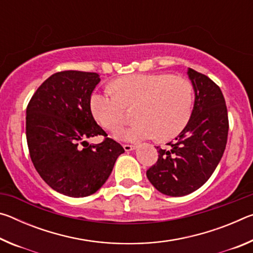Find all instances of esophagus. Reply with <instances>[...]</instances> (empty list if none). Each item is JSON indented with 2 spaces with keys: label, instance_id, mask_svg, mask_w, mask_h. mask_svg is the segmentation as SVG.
Masks as SVG:
<instances>
[{
  "label": "esophagus",
  "instance_id": "34e87169",
  "mask_svg": "<svg viewBox=\"0 0 253 253\" xmlns=\"http://www.w3.org/2000/svg\"><path fill=\"white\" fill-rule=\"evenodd\" d=\"M137 146L136 145H124V149H125L126 152H131L134 151V149H136Z\"/></svg>",
  "mask_w": 253,
  "mask_h": 253
}]
</instances>
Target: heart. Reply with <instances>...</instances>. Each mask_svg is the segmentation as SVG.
Listing matches in <instances>:
<instances>
[{
	"instance_id": "b5f03b06",
	"label": "heart",
	"mask_w": 253,
	"mask_h": 253,
	"mask_svg": "<svg viewBox=\"0 0 253 253\" xmlns=\"http://www.w3.org/2000/svg\"><path fill=\"white\" fill-rule=\"evenodd\" d=\"M132 106L136 123L117 131V139L131 143L156 136L161 140L170 139L190 121L193 87L183 77L136 74L115 80L110 91L95 92L90 98L93 117L108 130L123 126L124 107Z\"/></svg>"
}]
</instances>
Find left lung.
<instances>
[{"mask_svg": "<svg viewBox=\"0 0 253 253\" xmlns=\"http://www.w3.org/2000/svg\"><path fill=\"white\" fill-rule=\"evenodd\" d=\"M194 89L190 121L168 149H158L156 164L146 175L153 186L169 196H184L200 188L211 177L228 139L229 121L219 85L205 75L187 68Z\"/></svg>", "mask_w": 253, "mask_h": 253, "instance_id": "1", "label": "left lung"}]
</instances>
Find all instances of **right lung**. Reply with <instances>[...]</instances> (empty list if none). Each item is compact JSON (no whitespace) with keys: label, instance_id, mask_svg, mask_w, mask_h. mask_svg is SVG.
<instances>
[{"label":"right lung","instance_id":"add662e5","mask_svg":"<svg viewBox=\"0 0 253 253\" xmlns=\"http://www.w3.org/2000/svg\"><path fill=\"white\" fill-rule=\"evenodd\" d=\"M99 83L96 72H57L38 88L27 108V142L34 168L51 188L70 198L96 193L125 152L108 137L100 144L87 142L107 136L90 108Z\"/></svg>","mask_w":253,"mask_h":253}]
</instances>
